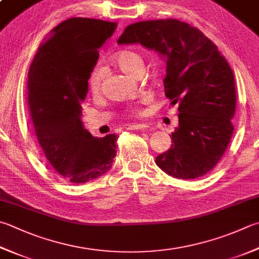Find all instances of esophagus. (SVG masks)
<instances>
[{
  "mask_svg": "<svg viewBox=\"0 0 259 259\" xmlns=\"http://www.w3.org/2000/svg\"><path fill=\"white\" fill-rule=\"evenodd\" d=\"M146 127H148V125L146 124H131V125H128V130H135V131L145 130Z\"/></svg>",
  "mask_w": 259,
  "mask_h": 259,
  "instance_id": "esophagus-1",
  "label": "esophagus"
}]
</instances>
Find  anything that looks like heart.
I'll use <instances>...</instances> for the list:
<instances>
[{
	"label": "heart",
	"instance_id": "obj_1",
	"mask_svg": "<svg viewBox=\"0 0 259 259\" xmlns=\"http://www.w3.org/2000/svg\"><path fill=\"white\" fill-rule=\"evenodd\" d=\"M111 61H113L116 66H118L120 71H123L125 74L131 76H136L138 74H141L144 67V60L142 55L139 52L133 50H123L115 53L111 56ZM101 80L102 70L97 66L92 70L89 76V81H88V85H89V90L91 94L97 95L100 91Z\"/></svg>",
	"mask_w": 259,
	"mask_h": 259
}]
</instances>
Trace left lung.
<instances>
[{"mask_svg": "<svg viewBox=\"0 0 259 259\" xmlns=\"http://www.w3.org/2000/svg\"><path fill=\"white\" fill-rule=\"evenodd\" d=\"M117 44H140L167 64L164 95L170 104H178L179 124L171 134V148L155 163L178 179L207 174L233 134L236 87L226 58L202 31L176 19L130 24Z\"/></svg>", "mask_w": 259, "mask_h": 259, "instance_id": "obj_1", "label": "left lung"}]
</instances>
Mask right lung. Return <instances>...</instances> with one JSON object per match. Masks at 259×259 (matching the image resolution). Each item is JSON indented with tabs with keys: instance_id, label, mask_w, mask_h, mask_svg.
<instances>
[{
	"instance_id": "right-lung-1",
	"label": "right lung",
	"mask_w": 259,
	"mask_h": 259,
	"mask_svg": "<svg viewBox=\"0 0 259 259\" xmlns=\"http://www.w3.org/2000/svg\"><path fill=\"white\" fill-rule=\"evenodd\" d=\"M117 22L71 18L52 29L28 72V100L35 132L53 168L71 183L95 180L111 168L118 135L95 138L82 123L88 80L98 50Z\"/></svg>"
}]
</instances>
